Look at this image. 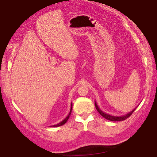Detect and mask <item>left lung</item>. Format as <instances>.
<instances>
[{
	"label": "left lung",
	"instance_id": "obj_1",
	"mask_svg": "<svg viewBox=\"0 0 157 157\" xmlns=\"http://www.w3.org/2000/svg\"><path fill=\"white\" fill-rule=\"evenodd\" d=\"M95 108H96L97 110L98 111L99 113L100 114V115L102 117H103L108 119V120H110V121H124V120H125V119H126L127 118L129 117L131 115H132V113L136 109V108H135V109H133L132 111H131V112L128 113V114H126V115H123V116H113V115H108V114L103 112V111H102L100 109V108H99V106H98V104H97V103H96V101H95Z\"/></svg>",
	"mask_w": 157,
	"mask_h": 157
}]
</instances>
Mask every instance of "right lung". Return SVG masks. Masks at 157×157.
I'll use <instances>...</instances> for the list:
<instances>
[{
  "mask_svg": "<svg viewBox=\"0 0 157 157\" xmlns=\"http://www.w3.org/2000/svg\"><path fill=\"white\" fill-rule=\"evenodd\" d=\"M72 106H73V105H72V103H71V109H70V112H69V115H67V117L65 118L63 121H62L61 122H59V124H56V125H53V126H52V127H58V126H62V125H64L65 123H66V122L67 121L68 119H69V117H70L71 114V111H72Z\"/></svg>",
  "mask_w": 157,
  "mask_h": 157,
  "instance_id": "right-lung-1",
  "label": "right lung"
}]
</instances>
